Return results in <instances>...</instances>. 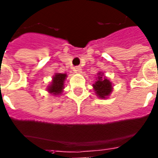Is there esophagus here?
Wrapping results in <instances>:
<instances>
[{
  "mask_svg": "<svg viewBox=\"0 0 158 158\" xmlns=\"http://www.w3.org/2000/svg\"><path fill=\"white\" fill-rule=\"evenodd\" d=\"M81 70H82V69H81L80 66H76V67L73 68V71H74V73H80L81 72Z\"/></svg>",
  "mask_w": 158,
  "mask_h": 158,
  "instance_id": "34e87169",
  "label": "esophagus"
}]
</instances>
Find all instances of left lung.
Segmentation results:
<instances>
[{"instance_id": "1", "label": "left lung", "mask_w": 158, "mask_h": 158, "mask_svg": "<svg viewBox=\"0 0 158 158\" xmlns=\"http://www.w3.org/2000/svg\"><path fill=\"white\" fill-rule=\"evenodd\" d=\"M100 76H98V80L96 81V84H94V89L96 90V94L97 96H99L101 98H106V96L110 95V93L112 91V84L108 79L102 78V75L98 73Z\"/></svg>"}]
</instances>
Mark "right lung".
I'll return each mask as SVG.
<instances>
[{"instance_id":"1","label":"right lung","mask_w":158,"mask_h":158,"mask_svg":"<svg viewBox=\"0 0 158 158\" xmlns=\"http://www.w3.org/2000/svg\"><path fill=\"white\" fill-rule=\"evenodd\" d=\"M66 77H67L66 73H56L52 80V85L49 86V92L52 93L54 95L61 94L63 89V85H64Z\"/></svg>"}]
</instances>
